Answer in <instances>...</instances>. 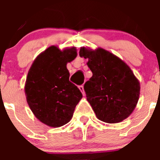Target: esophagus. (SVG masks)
Listing matches in <instances>:
<instances>
[{"mask_svg":"<svg viewBox=\"0 0 160 160\" xmlns=\"http://www.w3.org/2000/svg\"><path fill=\"white\" fill-rule=\"evenodd\" d=\"M79 89H80L81 93H83V95H85V92H84V89H83V85H80L79 86Z\"/></svg>","mask_w":160,"mask_h":160,"instance_id":"esophagus-1","label":"esophagus"}]
</instances>
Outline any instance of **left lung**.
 <instances>
[{
    "mask_svg": "<svg viewBox=\"0 0 160 160\" xmlns=\"http://www.w3.org/2000/svg\"><path fill=\"white\" fill-rule=\"evenodd\" d=\"M93 76L84 84L87 100L99 120L118 123L128 117L139 99L140 83L123 60L107 50L81 47Z\"/></svg>",
    "mask_w": 160,
    "mask_h": 160,
    "instance_id": "8db88e82",
    "label": "left lung"
}]
</instances>
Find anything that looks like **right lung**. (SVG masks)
<instances>
[{
	"instance_id": "obj_1",
	"label": "right lung",
	"mask_w": 160,
	"mask_h": 160,
	"mask_svg": "<svg viewBox=\"0 0 160 160\" xmlns=\"http://www.w3.org/2000/svg\"><path fill=\"white\" fill-rule=\"evenodd\" d=\"M77 56L76 47L60 50L52 46L40 53L31 66L25 85L27 103L41 122L59 128L71 120L83 98L69 80L67 64Z\"/></svg>"
}]
</instances>
